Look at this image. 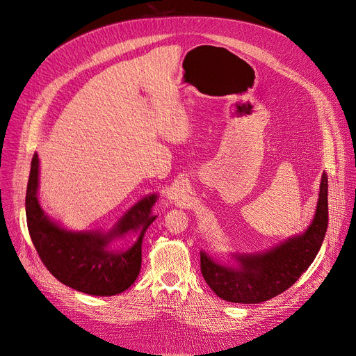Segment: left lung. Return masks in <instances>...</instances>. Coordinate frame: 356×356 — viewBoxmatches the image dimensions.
Returning <instances> with one entry per match:
<instances>
[{"label": "left lung", "mask_w": 356, "mask_h": 356, "mask_svg": "<svg viewBox=\"0 0 356 356\" xmlns=\"http://www.w3.org/2000/svg\"><path fill=\"white\" fill-rule=\"evenodd\" d=\"M328 227V177L321 176L314 218L309 228L261 253H235L222 265L200 252L201 273L211 290L231 302L257 304L293 286L316 259Z\"/></svg>", "instance_id": "8db88e82"}]
</instances>
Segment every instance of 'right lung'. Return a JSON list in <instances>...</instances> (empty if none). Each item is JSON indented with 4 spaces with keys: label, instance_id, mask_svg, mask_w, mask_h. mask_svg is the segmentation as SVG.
<instances>
[{
    "label": "right lung",
    "instance_id": "1",
    "mask_svg": "<svg viewBox=\"0 0 356 356\" xmlns=\"http://www.w3.org/2000/svg\"><path fill=\"white\" fill-rule=\"evenodd\" d=\"M39 159L33 155L26 187L25 210L31 239L46 269L63 284L91 296L125 291L138 277L142 264V239L155 221L152 214L158 194H149L131 207L108 232L69 231L50 220L38 200ZM129 232L139 233L127 251H115L111 242Z\"/></svg>",
    "mask_w": 356,
    "mask_h": 356
}]
</instances>
